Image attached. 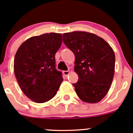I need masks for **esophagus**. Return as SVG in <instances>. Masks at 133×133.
<instances>
[{
  "mask_svg": "<svg viewBox=\"0 0 133 133\" xmlns=\"http://www.w3.org/2000/svg\"><path fill=\"white\" fill-rule=\"evenodd\" d=\"M63 74H64V75H65V76H67L68 75H69V71H63Z\"/></svg>",
  "mask_w": 133,
  "mask_h": 133,
  "instance_id": "esophagus-1",
  "label": "esophagus"
}]
</instances>
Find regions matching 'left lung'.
I'll use <instances>...</instances> for the list:
<instances>
[{
    "label": "left lung",
    "instance_id": "obj_1",
    "mask_svg": "<svg viewBox=\"0 0 133 133\" xmlns=\"http://www.w3.org/2000/svg\"><path fill=\"white\" fill-rule=\"evenodd\" d=\"M63 41L75 55L74 71L79 79L73 85L77 96L89 103L100 101L108 93L114 77L113 48L101 37L87 32L64 33Z\"/></svg>",
    "mask_w": 133,
    "mask_h": 133
}]
</instances>
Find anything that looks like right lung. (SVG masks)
<instances>
[{
	"mask_svg": "<svg viewBox=\"0 0 133 133\" xmlns=\"http://www.w3.org/2000/svg\"><path fill=\"white\" fill-rule=\"evenodd\" d=\"M62 42L61 34L46 33L28 38L18 49L14 74L22 92L34 102L42 103L52 99L63 81L55 59Z\"/></svg>",
	"mask_w": 133,
	"mask_h": 133,
	"instance_id": "add662e5",
	"label": "right lung"
}]
</instances>
